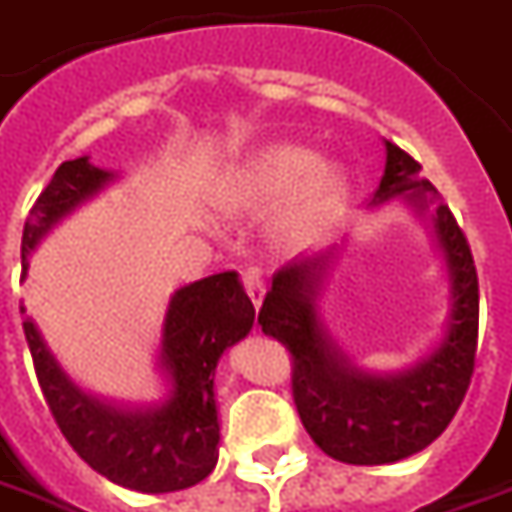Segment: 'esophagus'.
I'll use <instances>...</instances> for the list:
<instances>
[{"mask_svg": "<svg viewBox=\"0 0 512 512\" xmlns=\"http://www.w3.org/2000/svg\"><path fill=\"white\" fill-rule=\"evenodd\" d=\"M243 288H246V294H249L252 305L260 308L263 300H266V285H263V280L257 277L255 271H246V274H243Z\"/></svg>", "mask_w": 512, "mask_h": 512, "instance_id": "1", "label": "esophagus"}]
</instances>
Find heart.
Instances as JSON below:
<instances>
[{"instance_id":"b5f03b06","label":"heart","mask_w":512,"mask_h":512,"mask_svg":"<svg viewBox=\"0 0 512 512\" xmlns=\"http://www.w3.org/2000/svg\"><path fill=\"white\" fill-rule=\"evenodd\" d=\"M274 224L280 252L311 249L328 235L347 204V176L322 165V156L302 145H266L229 170L215 193L227 215H257L290 198Z\"/></svg>"}]
</instances>
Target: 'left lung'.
<instances>
[{"instance_id": "1", "label": "left lung", "mask_w": 512, "mask_h": 512, "mask_svg": "<svg viewBox=\"0 0 512 512\" xmlns=\"http://www.w3.org/2000/svg\"><path fill=\"white\" fill-rule=\"evenodd\" d=\"M384 148V176L370 207L403 198L429 227L448 280L440 339L403 370L358 367L319 314L339 246L277 271L257 316L263 333L294 356V401L305 431L328 457L347 465H387L431 446L457 415L476 356L479 283L468 241L415 159L387 139Z\"/></svg>"}]
</instances>
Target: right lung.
Returning <instances> with one entry per match:
<instances>
[{
	"label": "right lung",
	"mask_w": 512,
	"mask_h": 512,
	"mask_svg": "<svg viewBox=\"0 0 512 512\" xmlns=\"http://www.w3.org/2000/svg\"><path fill=\"white\" fill-rule=\"evenodd\" d=\"M120 179L89 156L69 159L30 210L22 235L27 280L38 243L89 198ZM24 311V308H22ZM255 305L235 271H221L173 291L162 319L156 370L165 392L159 401L123 403L78 387L55 358L36 319H24L38 384L69 446L97 474L139 493H170L207 479L218 462L221 420L215 401V367L232 344L249 336Z\"/></svg>",
	"instance_id": "add662e5"
}]
</instances>
